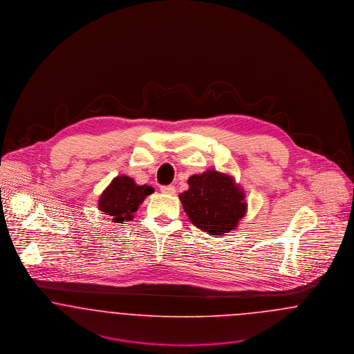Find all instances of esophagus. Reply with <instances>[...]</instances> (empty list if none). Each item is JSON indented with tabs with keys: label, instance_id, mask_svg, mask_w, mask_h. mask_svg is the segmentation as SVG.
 <instances>
[{
	"label": "esophagus",
	"instance_id": "34e87169",
	"mask_svg": "<svg viewBox=\"0 0 354 354\" xmlns=\"http://www.w3.org/2000/svg\"><path fill=\"white\" fill-rule=\"evenodd\" d=\"M160 190L164 194H174L176 193V187L173 185L161 186Z\"/></svg>",
	"mask_w": 354,
	"mask_h": 354
}]
</instances>
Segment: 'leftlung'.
Segmentation results:
<instances>
[{"label": "left lung", "instance_id": "8db88e82", "mask_svg": "<svg viewBox=\"0 0 354 354\" xmlns=\"http://www.w3.org/2000/svg\"><path fill=\"white\" fill-rule=\"evenodd\" d=\"M189 189L180 194L189 220L210 236L236 229L246 213L245 193L234 178L217 170H206L187 180Z\"/></svg>", "mask_w": 354, "mask_h": 354}]
</instances>
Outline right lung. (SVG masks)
Segmentation results:
<instances>
[{
    "instance_id": "1",
    "label": "right lung",
    "mask_w": 354,
    "mask_h": 354,
    "mask_svg": "<svg viewBox=\"0 0 354 354\" xmlns=\"http://www.w3.org/2000/svg\"><path fill=\"white\" fill-rule=\"evenodd\" d=\"M153 192L151 186L137 185L131 177L118 176L102 192L98 200V209L104 214L111 216L113 223L131 221L140 205Z\"/></svg>"
}]
</instances>
